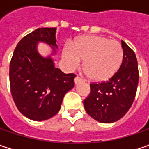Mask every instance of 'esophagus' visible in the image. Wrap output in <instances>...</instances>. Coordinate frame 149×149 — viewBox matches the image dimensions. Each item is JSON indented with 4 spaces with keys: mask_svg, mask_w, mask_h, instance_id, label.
Segmentation results:
<instances>
[{
    "mask_svg": "<svg viewBox=\"0 0 149 149\" xmlns=\"http://www.w3.org/2000/svg\"><path fill=\"white\" fill-rule=\"evenodd\" d=\"M84 81V79H82V78H80L79 76H76V77L74 78V83L76 84H79V83H80V82H83Z\"/></svg>",
    "mask_w": 149,
    "mask_h": 149,
    "instance_id": "obj_1",
    "label": "esophagus"
}]
</instances>
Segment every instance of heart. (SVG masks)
Wrapping results in <instances>:
<instances>
[{
	"label": "heart",
	"mask_w": 149,
	"mask_h": 149,
	"mask_svg": "<svg viewBox=\"0 0 149 149\" xmlns=\"http://www.w3.org/2000/svg\"><path fill=\"white\" fill-rule=\"evenodd\" d=\"M63 58L70 68L84 60L87 77L94 81H104L114 75L122 65L123 51L121 45L102 36H89L79 39L73 46L63 49Z\"/></svg>",
	"instance_id": "1"
}]
</instances>
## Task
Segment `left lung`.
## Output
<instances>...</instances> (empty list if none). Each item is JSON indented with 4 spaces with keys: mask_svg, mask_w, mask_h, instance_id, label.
Segmentation results:
<instances>
[{
    "mask_svg": "<svg viewBox=\"0 0 149 149\" xmlns=\"http://www.w3.org/2000/svg\"><path fill=\"white\" fill-rule=\"evenodd\" d=\"M122 65L108 81L90 84V94L84 100L89 116L100 123H113L124 116L134 100L139 68L134 51L121 40Z\"/></svg>",
    "mask_w": 149,
    "mask_h": 149,
    "instance_id": "8db88e82",
    "label": "left lung"
}]
</instances>
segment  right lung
Returning <instances> with one entry per match:
<instances>
[{"label": "right lung", "instance_id": "add662e5", "mask_svg": "<svg viewBox=\"0 0 149 149\" xmlns=\"http://www.w3.org/2000/svg\"><path fill=\"white\" fill-rule=\"evenodd\" d=\"M56 28H39L17 44L10 63V93L18 110L26 118L46 120L55 115L63 98L74 86V74L55 68L50 57L37 52L38 41L54 47ZM54 49V48H53Z\"/></svg>", "mask_w": 149, "mask_h": 149}]
</instances>
